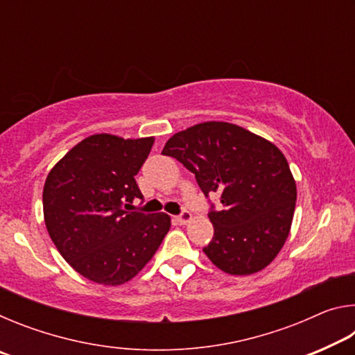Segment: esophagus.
I'll use <instances>...</instances> for the list:
<instances>
[{
    "label": "esophagus",
    "mask_w": 355,
    "mask_h": 355,
    "mask_svg": "<svg viewBox=\"0 0 355 355\" xmlns=\"http://www.w3.org/2000/svg\"><path fill=\"white\" fill-rule=\"evenodd\" d=\"M191 218H192V216H191V213H189V211H183L182 214L175 216V218H173V219H175L177 224H180V225H184V224H188V222L191 220Z\"/></svg>",
    "instance_id": "34e87169"
}]
</instances>
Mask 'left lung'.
<instances>
[{
	"label": "left lung",
	"mask_w": 355,
	"mask_h": 355,
	"mask_svg": "<svg viewBox=\"0 0 355 355\" xmlns=\"http://www.w3.org/2000/svg\"><path fill=\"white\" fill-rule=\"evenodd\" d=\"M163 155L196 175L205 197L220 196L208 218L214 236L207 257L222 271L249 275L271 263L290 233L296 183L284 153L263 137L227 122H203L173 135Z\"/></svg>",
	"instance_id": "left-lung-1"
}]
</instances>
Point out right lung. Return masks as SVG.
I'll return each mask as SVG.
<instances>
[{
    "instance_id": "obj_1",
    "label": "right lung",
    "mask_w": 355,
    "mask_h": 355,
    "mask_svg": "<svg viewBox=\"0 0 355 355\" xmlns=\"http://www.w3.org/2000/svg\"><path fill=\"white\" fill-rule=\"evenodd\" d=\"M153 137L94 135L48 173L44 216L50 238L76 272L101 285H122L152 260L171 228L166 213L128 211L144 200L135 175Z\"/></svg>"
}]
</instances>
